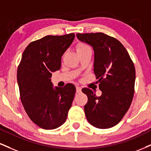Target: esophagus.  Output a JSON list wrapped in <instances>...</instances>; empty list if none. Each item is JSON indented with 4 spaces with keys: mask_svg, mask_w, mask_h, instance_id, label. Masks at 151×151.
Returning <instances> with one entry per match:
<instances>
[{
    "mask_svg": "<svg viewBox=\"0 0 151 151\" xmlns=\"http://www.w3.org/2000/svg\"><path fill=\"white\" fill-rule=\"evenodd\" d=\"M76 91H77V93H80L81 92V87H79V86H76Z\"/></svg>",
    "mask_w": 151,
    "mask_h": 151,
    "instance_id": "1",
    "label": "esophagus"
}]
</instances>
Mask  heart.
Instances as JSON below:
<instances>
[{
	"mask_svg": "<svg viewBox=\"0 0 151 151\" xmlns=\"http://www.w3.org/2000/svg\"><path fill=\"white\" fill-rule=\"evenodd\" d=\"M88 48H90L87 46L86 44H85V43H80L77 46V52H79L83 51V50H86V49H88Z\"/></svg>",
	"mask_w": 151,
	"mask_h": 151,
	"instance_id": "heart-1",
	"label": "heart"
}]
</instances>
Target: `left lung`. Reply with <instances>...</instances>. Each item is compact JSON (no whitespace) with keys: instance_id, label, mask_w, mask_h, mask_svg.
<instances>
[{"instance_id":"left-lung-1","label":"left lung","mask_w":151,"mask_h":151,"mask_svg":"<svg viewBox=\"0 0 151 151\" xmlns=\"http://www.w3.org/2000/svg\"><path fill=\"white\" fill-rule=\"evenodd\" d=\"M77 37L93 49V72L102 91L98 97L89 88L82 89L88 97L84 105L86 119L96 128H111L121 121L133 99L134 63L126 48L115 38L101 32L77 34Z\"/></svg>"}]
</instances>
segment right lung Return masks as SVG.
Listing matches in <instances>:
<instances>
[{
	"mask_svg": "<svg viewBox=\"0 0 151 151\" xmlns=\"http://www.w3.org/2000/svg\"><path fill=\"white\" fill-rule=\"evenodd\" d=\"M74 36H46L30 43L22 55L17 77L22 103L32 121L44 129L64 124L72 106L75 86L53 87L50 78L60 69L62 56Z\"/></svg>",
	"mask_w": 151,
	"mask_h": 151,
	"instance_id": "obj_1",
	"label": "right lung"
}]
</instances>
